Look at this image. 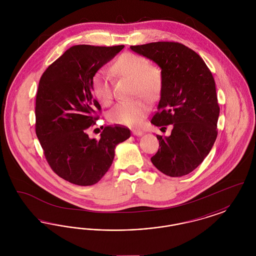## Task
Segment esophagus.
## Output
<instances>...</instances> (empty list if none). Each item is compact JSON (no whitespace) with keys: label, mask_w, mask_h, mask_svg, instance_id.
Returning a JSON list of instances; mask_svg holds the SVG:
<instances>
[{"label":"esophagus","mask_w":256,"mask_h":256,"mask_svg":"<svg viewBox=\"0 0 256 256\" xmlns=\"http://www.w3.org/2000/svg\"><path fill=\"white\" fill-rule=\"evenodd\" d=\"M132 134H134V136H141L143 134V132L139 130H132Z\"/></svg>","instance_id":"esophagus-1"}]
</instances>
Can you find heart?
<instances>
[{
    "instance_id": "1",
    "label": "heart",
    "mask_w": 256,
    "mask_h": 256,
    "mask_svg": "<svg viewBox=\"0 0 256 256\" xmlns=\"http://www.w3.org/2000/svg\"><path fill=\"white\" fill-rule=\"evenodd\" d=\"M113 70L124 78L134 80L136 95L154 98L158 95L162 86L160 69L150 65V60L134 52H124L113 64ZM91 91L100 102L108 106L112 98L111 78L106 69H98L91 78ZM150 110L144 100H121L108 113L110 122L122 126H137Z\"/></svg>"
}]
</instances>
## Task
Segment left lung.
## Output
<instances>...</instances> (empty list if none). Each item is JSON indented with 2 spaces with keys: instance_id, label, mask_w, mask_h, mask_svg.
Wrapping results in <instances>:
<instances>
[{
  "instance_id": "8db88e82",
  "label": "left lung",
  "mask_w": 256,
  "mask_h": 256,
  "mask_svg": "<svg viewBox=\"0 0 256 256\" xmlns=\"http://www.w3.org/2000/svg\"><path fill=\"white\" fill-rule=\"evenodd\" d=\"M130 49L161 68V97L150 122L165 130L172 126L170 136L156 135L159 148L150 160L172 178L188 174L206 158L218 134L220 106L212 73L196 52L178 42Z\"/></svg>"
}]
</instances>
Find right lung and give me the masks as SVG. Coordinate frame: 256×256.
<instances>
[{"label": "right lung", "instance_id": "add662e5", "mask_svg": "<svg viewBox=\"0 0 256 256\" xmlns=\"http://www.w3.org/2000/svg\"><path fill=\"white\" fill-rule=\"evenodd\" d=\"M124 45H76L43 73L36 100V132L50 167L63 180L93 185L113 162L115 146L130 136L122 126H108L100 140L87 130L98 119L100 106L91 92V78Z\"/></svg>", "mask_w": 256, "mask_h": 256}]
</instances>
